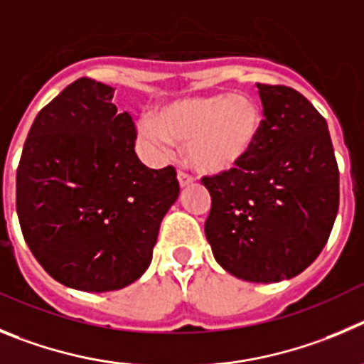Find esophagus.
<instances>
[{
	"label": "esophagus",
	"mask_w": 364,
	"mask_h": 364,
	"mask_svg": "<svg viewBox=\"0 0 364 364\" xmlns=\"http://www.w3.org/2000/svg\"><path fill=\"white\" fill-rule=\"evenodd\" d=\"M178 181H179V185H181V186H190L192 183H194V178H192L190 174H186V172H181V170H179Z\"/></svg>",
	"instance_id": "obj_1"
}]
</instances>
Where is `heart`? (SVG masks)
<instances>
[{"label": "heart", "mask_w": 364, "mask_h": 364, "mask_svg": "<svg viewBox=\"0 0 364 364\" xmlns=\"http://www.w3.org/2000/svg\"><path fill=\"white\" fill-rule=\"evenodd\" d=\"M263 121V109L252 96L219 92L161 105L156 117L139 119L137 134L159 154L172 152L174 141L186 143L192 166L206 174H223L248 158Z\"/></svg>", "instance_id": "heart-1"}]
</instances>
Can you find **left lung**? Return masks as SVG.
<instances>
[{"label": "left lung", "mask_w": 364, "mask_h": 364, "mask_svg": "<svg viewBox=\"0 0 364 364\" xmlns=\"http://www.w3.org/2000/svg\"><path fill=\"white\" fill-rule=\"evenodd\" d=\"M263 129L237 168L203 178L212 198L206 241L228 274L250 283L290 279L316 261L339 208L328 125L303 94L257 83Z\"/></svg>", "instance_id": "8db88e82"}]
</instances>
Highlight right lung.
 Segmentation results:
<instances>
[{"label": "right lung", "mask_w": 364, "mask_h": 364, "mask_svg": "<svg viewBox=\"0 0 364 364\" xmlns=\"http://www.w3.org/2000/svg\"><path fill=\"white\" fill-rule=\"evenodd\" d=\"M112 97L90 77L68 85L36 116L16 174L28 248L48 276L83 292L119 290L145 274L179 196L174 166L139 161L132 117Z\"/></svg>", "instance_id": "right-lung-1"}]
</instances>
